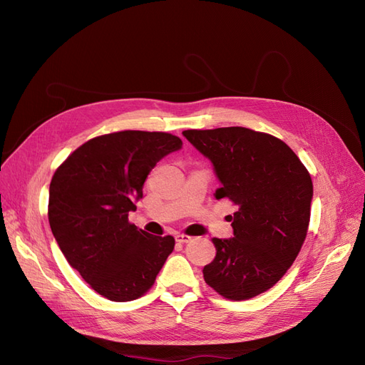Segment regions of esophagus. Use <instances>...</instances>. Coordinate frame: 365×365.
Listing matches in <instances>:
<instances>
[{"label":"esophagus","mask_w":365,"mask_h":365,"mask_svg":"<svg viewBox=\"0 0 365 365\" xmlns=\"http://www.w3.org/2000/svg\"><path fill=\"white\" fill-rule=\"evenodd\" d=\"M175 239H176V242H180V244H187V242H190V240H192V237H190V236L182 235V233L176 235V236H175Z\"/></svg>","instance_id":"obj_1"}]
</instances>
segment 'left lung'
Masks as SVG:
<instances>
[{
	"instance_id": "obj_1",
	"label": "left lung",
	"mask_w": 365,
	"mask_h": 365,
	"mask_svg": "<svg viewBox=\"0 0 365 365\" xmlns=\"http://www.w3.org/2000/svg\"><path fill=\"white\" fill-rule=\"evenodd\" d=\"M182 135L213 164L216 200L237 205L233 237L213 239L216 257L204 280L228 300H248L277 283L302 250L314 185L294 150L247 128L189 129Z\"/></svg>"
}]
</instances>
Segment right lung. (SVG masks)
<instances>
[{
  "instance_id": "1",
  "label": "right lung",
  "mask_w": 365,
  "mask_h": 365,
  "mask_svg": "<svg viewBox=\"0 0 365 365\" xmlns=\"http://www.w3.org/2000/svg\"><path fill=\"white\" fill-rule=\"evenodd\" d=\"M181 148L168 132H114L77 148L53 175L51 233L71 267L108 300L130 302L148 292L173 251L172 236H152L128 216L150 170Z\"/></svg>"
}]
</instances>
